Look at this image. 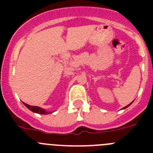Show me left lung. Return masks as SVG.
Here are the masks:
<instances>
[{"label": "left lung", "instance_id": "left-lung-1", "mask_svg": "<svg viewBox=\"0 0 153 153\" xmlns=\"http://www.w3.org/2000/svg\"><path fill=\"white\" fill-rule=\"evenodd\" d=\"M132 102H133V101H132V102H131V103H129V105H127V106H125V107H123V109H126V108H127V107H128V106H130V105H131V104H132Z\"/></svg>", "mask_w": 153, "mask_h": 153}]
</instances>
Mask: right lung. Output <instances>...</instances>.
<instances>
[{"label": "right lung", "instance_id": "obj_1", "mask_svg": "<svg viewBox=\"0 0 153 153\" xmlns=\"http://www.w3.org/2000/svg\"><path fill=\"white\" fill-rule=\"evenodd\" d=\"M24 106H26L27 108L30 110V111L33 112V113H38V114H43V115H47V114H50V113H52L53 112H47V110H45L44 109H42V108L39 107V106H30L28 104L25 103L24 102Z\"/></svg>", "mask_w": 153, "mask_h": 153}]
</instances>
